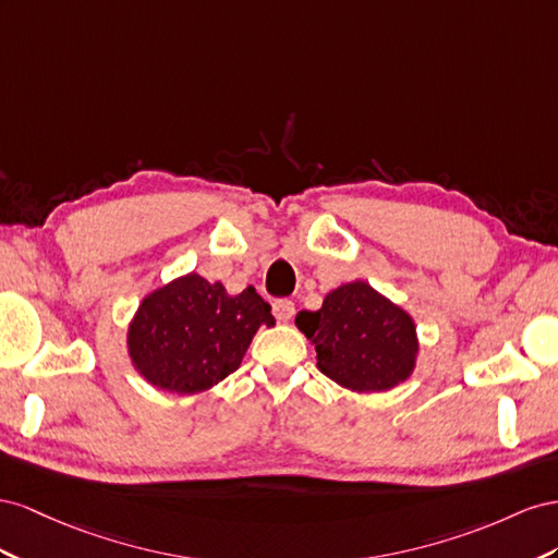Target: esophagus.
<instances>
[{
	"instance_id": "34e87169",
	"label": "esophagus",
	"mask_w": 558,
	"mask_h": 558,
	"mask_svg": "<svg viewBox=\"0 0 558 558\" xmlns=\"http://www.w3.org/2000/svg\"><path fill=\"white\" fill-rule=\"evenodd\" d=\"M274 315H276L278 323H290L294 317V304L290 299L274 301Z\"/></svg>"
}]
</instances>
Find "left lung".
<instances>
[{
	"label": "left lung",
	"mask_w": 558,
	"mask_h": 558,
	"mask_svg": "<svg viewBox=\"0 0 558 558\" xmlns=\"http://www.w3.org/2000/svg\"><path fill=\"white\" fill-rule=\"evenodd\" d=\"M296 327L315 343L320 372L348 390H390L416 364L418 339L409 313L362 280L329 292L320 311H301Z\"/></svg>",
	"instance_id": "left-lung-1"
}]
</instances>
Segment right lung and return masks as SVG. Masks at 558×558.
Instances as JSON below:
<instances>
[{"label": "right lung", "mask_w": 558, "mask_h": 558, "mask_svg": "<svg viewBox=\"0 0 558 558\" xmlns=\"http://www.w3.org/2000/svg\"><path fill=\"white\" fill-rule=\"evenodd\" d=\"M262 325L274 327L276 317L254 288L231 296L221 282L189 274L142 301L129 329V353L151 386L194 395L241 367Z\"/></svg>", "instance_id": "1"}]
</instances>
